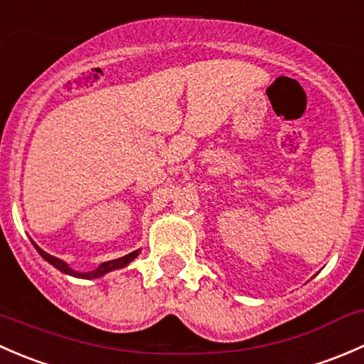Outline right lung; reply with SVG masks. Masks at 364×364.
Wrapping results in <instances>:
<instances>
[{
  "instance_id": "add662e5",
  "label": "right lung",
  "mask_w": 364,
  "mask_h": 364,
  "mask_svg": "<svg viewBox=\"0 0 364 364\" xmlns=\"http://www.w3.org/2000/svg\"><path fill=\"white\" fill-rule=\"evenodd\" d=\"M31 243H33V241H31ZM33 247H35L36 252H38L40 255L43 257V260H47V262H49V264H53V266L56 267L58 271H61V273H65V274H70V277L84 278V280H93V278H100V277H104V274L111 273V271L121 269V267L128 266V264H130L134 259H137V255H139V253H141V250H135V252L128 253V255L119 257V259H114V260H107V262H102L100 266L97 267V269L87 271V273H80V271L72 269V267H70L68 264L65 262V260H61V259H58V257L50 255V253L43 252L42 248L38 247V245L33 243Z\"/></svg>"
}]
</instances>
